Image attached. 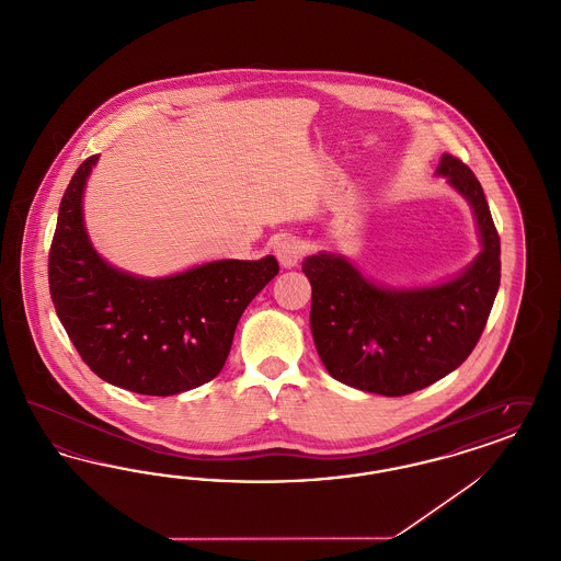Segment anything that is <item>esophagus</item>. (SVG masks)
<instances>
[{
  "label": "esophagus",
  "instance_id": "1",
  "mask_svg": "<svg viewBox=\"0 0 561 561\" xmlns=\"http://www.w3.org/2000/svg\"><path fill=\"white\" fill-rule=\"evenodd\" d=\"M275 256H277L282 267H296L298 261L302 259V245H300V241L294 240V238H282L275 243Z\"/></svg>",
  "mask_w": 561,
  "mask_h": 561
}]
</instances>
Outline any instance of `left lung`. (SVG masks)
<instances>
[{"instance_id":"8db88e82","label":"left lung","mask_w":561,"mask_h":561,"mask_svg":"<svg viewBox=\"0 0 561 561\" xmlns=\"http://www.w3.org/2000/svg\"><path fill=\"white\" fill-rule=\"evenodd\" d=\"M435 176L467 199L481 252L446 282L393 288L334 252L307 256L311 332L332 378L387 398L408 396L456 370L478 345L501 286V240L476 174L444 153Z\"/></svg>"}]
</instances>
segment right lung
<instances>
[{"label":"right lung","mask_w":561,"mask_h":561,"mask_svg":"<svg viewBox=\"0 0 561 561\" xmlns=\"http://www.w3.org/2000/svg\"><path fill=\"white\" fill-rule=\"evenodd\" d=\"M81 163L58 208L48 279L54 309L90 370L140 396L168 398L222 370L241 313L277 275L275 256L220 259L163 277L113 267L92 245Z\"/></svg>","instance_id":"add662e5"}]
</instances>
